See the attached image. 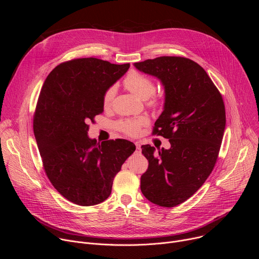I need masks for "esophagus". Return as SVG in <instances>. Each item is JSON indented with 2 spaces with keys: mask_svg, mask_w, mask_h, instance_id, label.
I'll return each mask as SVG.
<instances>
[{
  "mask_svg": "<svg viewBox=\"0 0 259 259\" xmlns=\"http://www.w3.org/2000/svg\"><path fill=\"white\" fill-rule=\"evenodd\" d=\"M135 145H136V151L137 152H139L141 149H140V147H141V142L140 141H136L135 142Z\"/></svg>",
  "mask_w": 259,
  "mask_h": 259,
  "instance_id": "1",
  "label": "esophagus"
}]
</instances>
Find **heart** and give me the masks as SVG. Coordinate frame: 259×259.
Instances as JSON below:
<instances>
[{"label": "heart", "mask_w": 259, "mask_h": 259, "mask_svg": "<svg viewBox=\"0 0 259 259\" xmlns=\"http://www.w3.org/2000/svg\"><path fill=\"white\" fill-rule=\"evenodd\" d=\"M124 85L131 93L141 100L149 99L155 93V85L153 81L137 71H132L129 73L124 80ZM115 93L116 89L114 87L109 88L104 93L102 100L104 107H108L112 104ZM152 103H156V99H153ZM147 123H149V120L145 117H140L137 119H125L118 123V128L124 133L134 136L139 132L140 127L146 125Z\"/></svg>", "instance_id": "heart-1"}]
</instances>
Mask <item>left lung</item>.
<instances>
[{
    "instance_id": "obj_1",
    "label": "left lung",
    "mask_w": 259,
    "mask_h": 259,
    "mask_svg": "<svg viewBox=\"0 0 259 259\" xmlns=\"http://www.w3.org/2000/svg\"><path fill=\"white\" fill-rule=\"evenodd\" d=\"M157 78L164 88V107L154 133L169 139L170 149L142 145L149 161L140 190L152 203L174 207L191 198L213 170L226 129L223 97L197 62L162 56L133 63Z\"/></svg>"
}]
</instances>
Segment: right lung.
<instances>
[{
    "label": "right lung",
    "instance_id": "add662e5",
    "mask_svg": "<svg viewBox=\"0 0 259 259\" xmlns=\"http://www.w3.org/2000/svg\"><path fill=\"white\" fill-rule=\"evenodd\" d=\"M129 67L93 57L73 59L57 65L42 87L33 118L36 145L55 190L77 205L106 200L135 151L126 139L97 143L88 136V124L103 112L104 93Z\"/></svg>",
    "mask_w": 259,
    "mask_h": 259
}]
</instances>
